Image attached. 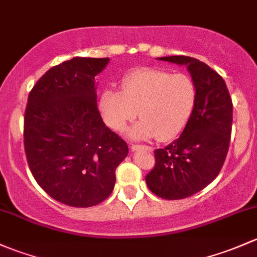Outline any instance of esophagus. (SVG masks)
Instances as JSON below:
<instances>
[{
	"label": "esophagus",
	"mask_w": 257,
	"mask_h": 257,
	"mask_svg": "<svg viewBox=\"0 0 257 257\" xmlns=\"http://www.w3.org/2000/svg\"><path fill=\"white\" fill-rule=\"evenodd\" d=\"M142 145H132L131 147V149H132V151H138V150H140L142 149Z\"/></svg>",
	"instance_id": "1"
}]
</instances>
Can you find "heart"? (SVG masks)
<instances>
[{
	"instance_id": "heart-1",
	"label": "heart",
	"mask_w": 257,
	"mask_h": 257,
	"mask_svg": "<svg viewBox=\"0 0 257 257\" xmlns=\"http://www.w3.org/2000/svg\"><path fill=\"white\" fill-rule=\"evenodd\" d=\"M196 97V86L187 75L142 67L123 77L121 91L107 88L102 92L99 110L104 123L117 132L123 131L139 113L142 119L129 129V137H158L161 142H169L185 129Z\"/></svg>"
}]
</instances>
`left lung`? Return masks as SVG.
<instances>
[{"label":"left lung","mask_w":257,"mask_h":257,"mask_svg":"<svg viewBox=\"0 0 257 257\" xmlns=\"http://www.w3.org/2000/svg\"><path fill=\"white\" fill-rule=\"evenodd\" d=\"M159 60L186 65L197 97L181 136L154 151L155 166L145 181L156 196L182 199L203 190L219 174L230 143L233 102L225 81L207 64L183 55Z\"/></svg>","instance_id":"8db88e82"}]
</instances>
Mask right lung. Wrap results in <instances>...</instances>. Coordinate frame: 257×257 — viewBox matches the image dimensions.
I'll return each mask as SVG.
<instances>
[{
  "instance_id": "right-lung-1",
  "label": "right lung",
  "mask_w": 257,
  "mask_h": 257,
  "mask_svg": "<svg viewBox=\"0 0 257 257\" xmlns=\"http://www.w3.org/2000/svg\"><path fill=\"white\" fill-rule=\"evenodd\" d=\"M109 58H76L48 70L28 96L24 150L38 185L66 206H97L112 193L128 145L102 120L94 77Z\"/></svg>"
}]
</instances>
